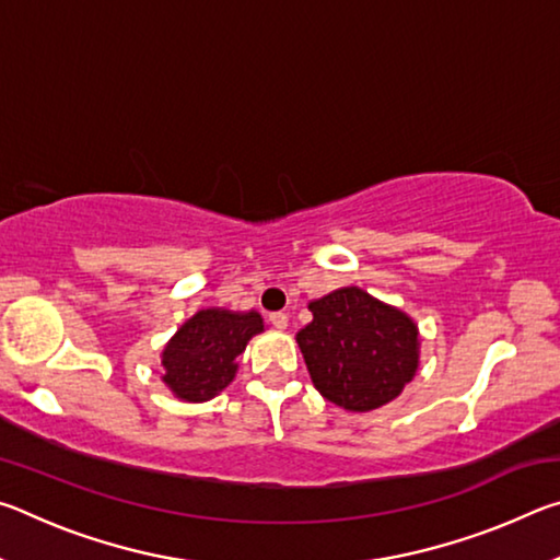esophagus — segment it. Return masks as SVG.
I'll return each mask as SVG.
<instances>
[{
  "instance_id": "1",
  "label": "esophagus",
  "mask_w": 560,
  "mask_h": 560,
  "mask_svg": "<svg viewBox=\"0 0 560 560\" xmlns=\"http://www.w3.org/2000/svg\"><path fill=\"white\" fill-rule=\"evenodd\" d=\"M269 320H271V326L279 328V330H283V328L289 326V316L281 314V311H277V314H269Z\"/></svg>"
}]
</instances>
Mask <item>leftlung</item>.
I'll list each match as a JSON object with an SVG mask.
<instances>
[{
    "label": "left lung",
    "mask_w": 560,
    "mask_h": 560,
    "mask_svg": "<svg viewBox=\"0 0 560 560\" xmlns=\"http://www.w3.org/2000/svg\"><path fill=\"white\" fill-rule=\"evenodd\" d=\"M314 320L299 330L311 381L326 400L368 412L395 400L417 371V326L402 311L358 287L311 301Z\"/></svg>",
    "instance_id": "left-lung-1"
}]
</instances>
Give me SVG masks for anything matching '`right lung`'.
I'll use <instances>...</instances> for the list:
<instances>
[{"instance_id": "obj_1", "label": "right lung", "mask_w": 560, "mask_h": 560, "mask_svg": "<svg viewBox=\"0 0 560 560\" xmlns=\"http://www.w3.org/2000/svg\"><path fill=\"white\" fill-rule=\"evenodd\" d=\"M264 330L257 311L232 314L207 308L195 314L170 340L163 365L170 390L179 400L205 402L234 381L236 355L244 353L252 336Z\"/></svg>"}]
</instances>
